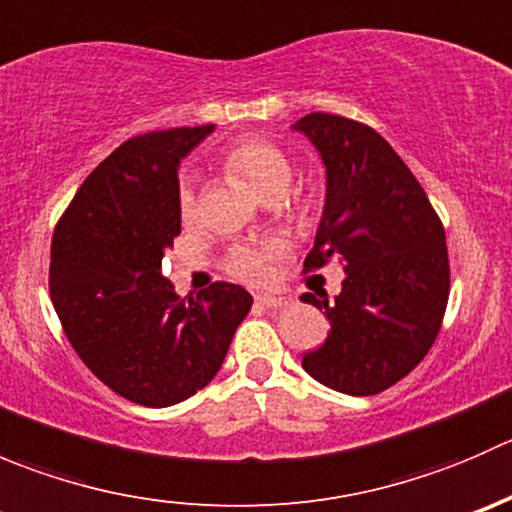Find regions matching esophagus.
Returning a JSON list of instances; mask_svg holds the SVG:
<instances>
[{"instance_id":"1","label":"esophagus","mask_w":512,"mask_h":512,"mask_svg":"<svg viewBox=\"0 0 512 512\" xmlns=\"http://www.w3.org/2000/svg\"><path fill=\"white\" fill-rule=\"evenodd\" d=\"M255 299L257 304H262V307H272V309H282L292 304V294L287 292H260Z\"/></svg>"}]
</instances>
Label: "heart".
<instances>
[{"label":"heart","mask_w":512,"mask_h":512,"mask_svg":"<svg viewBox=\"0 0 512 512\" xmlns=\"http://www.w3.org/2000/svg\"><path fill=\"white\" fill-rule=\"evenodd\" d=\"M223 168L232 180L245 185L255 198L270 200L282 198L292 185L294 168L292 160L280 146L262 138H242L227 146L223 153ZM180 218L185 223L195 218V193L190 185H183L178 195ZM299 210H309V200H299ZM282 255L277 242H262V245H240L230 252L227 267L235 277L245 282H267L272 277V265Z\"/></svg>","instance_id":"1"}]
</instances>
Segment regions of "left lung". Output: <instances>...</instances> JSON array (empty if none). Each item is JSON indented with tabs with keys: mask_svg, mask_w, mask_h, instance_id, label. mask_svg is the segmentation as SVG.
I'll use <instances>...</instances> for the list:
<instances>
[{
	"mask_svg": "<svg viewBox=\"0 0 512 512\" xmlns=\"http://www.w3.org/2000/svg\"><path fill=\"white\" fill-rule=\"evenodd\" d=\"M327 170L322 220L304 267L339 260L342 292L304 302L329 317L327 339L302 369L349 396H371L404 379L428 354L448 304L446 232L421 183L374 131L334 113L294 123Z\"/></svg>",
	"mask_w": 512,
	"mask_h": 512,
	"instance_id": "1",
	"label": "left lung"
}]
</instances>
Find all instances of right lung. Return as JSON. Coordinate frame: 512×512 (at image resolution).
<instances>
[{
	"instance_id": "right-lung-1",
	"label": "right lung",
	"mask_w": 512,
	"mask_h": 512,
	"mask_svg": "<svg viewBox=\"0 0 512 512\" xmlns=\"http://www.w3.org/2000/svg\"><path fill=\"white\" fill-rule=\"evenodd\" d=\"M215 126L118 146L76 190L51 240L49 292L71 347L116 394L165 409L213 381L252 294L215 282L188 299L160 265L180 235V160Z\"/></svg>"
}]
</instances>
